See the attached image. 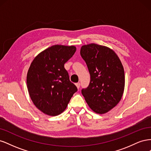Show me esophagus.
<instances>
[{"label":"esophagus","mask_w":151,"mask_h":151,"mask_svg":"<svg viewBox=\"0 0 151 151\" xmlns=\"http://www.w3.org/2000/svg\"><path fill=\"white\" fill-rule=\"evenodd\" d=\"M76 86H77V88L79 89V88H80V86H81V83H76Z\"/></svg>","instance_id":"1"}]
</instances>
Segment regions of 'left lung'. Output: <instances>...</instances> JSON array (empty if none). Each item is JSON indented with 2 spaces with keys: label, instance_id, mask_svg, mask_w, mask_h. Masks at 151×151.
Here are the masks:
<instances>
[{
  "label": "left lung",
  "instance_id": "obj_1",
  "mask_svg": "<svg viewBox=\"0 0 151 151\" xmlns=\"http://www.w3.org/2000/svg\"><path fill=\"white\" fill-rule=\"evenodd\" d=\"M80 53L91 76L89 84L82 89V94L93 111L106 113L120 102L124 91L122 63L113 50L95 43L82 46Z\"/></svg>",
  "mask_w": 151,
  "mask_h": 151
}]
</instances>
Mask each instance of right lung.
I'll return each mask as SVG.
<instances>
[{"instance_id":"obj_1","label":"right lung","mask_w":151,"mask_h":151,"mask_svg":"<svg viewBox=\"0 0 151 151\" xmlns=\"http://www.w3.org/2000/svg\"><path fill=\"white\" fill-rule=\"evenodd\" d=\"M76 51L74 46L53 45L40 53L31 63L26 79L29 96L46 115H60L77 91L64 68Z\"/></svg>"}]
</instances>
